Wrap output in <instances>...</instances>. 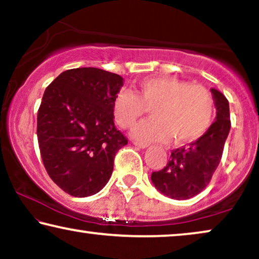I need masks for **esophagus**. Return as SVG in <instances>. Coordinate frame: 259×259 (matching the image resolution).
<instances>
[{"instance_id":"esophagus-1","label":"esophagus","mask_w":259,"mask_h":259,"mask_svg":"<svg viewBox=\"0 0 259 259\" xmlns=\"http://www.w3.org/2000/svg\"><path fill=\"white\" fill-rule=\"evenodd\" d=\"M133 145H136V146L139 147V148H146V147H148V144L147 143H140V141H133Z\"/></svg>"}]
</instances>
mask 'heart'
I'll return each instance as SVG.
<instances>
[{"mask_svg": "<svg viewBox=\"0 0 259 259\" xmlns=\"http://www.w3.org/2000/svg\"><path fill=\"white\" fill-rule=\"evenodd\" d=\"M152 109L154 119L134 127L133 137L144 141L176 144L199 139L210 128L214 114L212 94L201 84H190L172 76L148 77L138 82L134 93L121 91L113 100V115L122 128H131Z\"/></svg>", "mask_w": 259, "mask_h": 259, "instance_id": "1", "label": "heart"}]
</instances>
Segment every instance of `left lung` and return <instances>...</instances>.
Segmentation results:
<instances>
[{
  "instance_id": "8db88e82",
  "label": "left lung",
  "mask_w": 259,
  "mask_h": 259,
  "mask_svg": "<svg viewBox=\"0 0 259 259\" xmlns=\"http://www.w3.org/2000/svg\"><path fill=\"white\" fill-rule=\"evenodd\" d=\"M217 109L215 121L207 132L189 146L173 150L169 161L160 171L152 172L155 189L172 199L185 200L200 193L208 185L221 162L226 138L231 128L229 101L212 88Z\"/></svg>"
}]
</instances>
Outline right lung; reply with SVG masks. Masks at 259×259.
Here are the masks:
<instances>
[{
	"label": "right lung",
	"mask_w": 259,
	"mask_h": 259,
	"mask_svg": "<svg viewBox=\"0 0 259 259\" xmlns=\"http://www.w3.org/2000/svg\"><path fill=\"white\" fill-rule=\"evenodd\" d=\"M118 74L83 67L60 74L37 112V140L51 179L73 197L98 193L108 183L116 152L128 143L116 130L113 100Z\"/></svg>",
	"instance_id": "right-lung-1"
}]
</instances>
